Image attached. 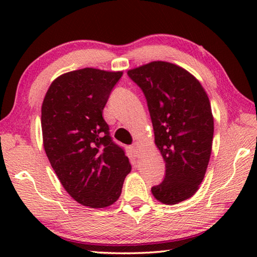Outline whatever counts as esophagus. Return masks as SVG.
Here are the masks:
<instances>
[{"label":"esophagus","instance_id":"34e87169","mask_svg":"<svg viewBox=\"0 0 257 257\" xmlns=\"http://www.w3.org/2000/svg\"><path fill=\"white\" fill-rule=\"evenodd\" d=\"M133 151H134V153H135V155H136V156L141 155V152H142L141 143H135V144L133 145Z\"/></svg>","mask_w":257,"mask_h":257}]
</instances>
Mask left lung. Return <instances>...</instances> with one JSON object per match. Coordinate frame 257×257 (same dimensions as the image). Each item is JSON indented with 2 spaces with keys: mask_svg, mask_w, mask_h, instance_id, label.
I'll return each mask as SVG.
<instances>
[{
  "mask_svg": "<svg viewBox=\"0 0 257 257\" xmlns=\"http://www.w3.org/2000/svg\"><path fill=\"white\" fill-rule=\"evenodd\" d=\"M145 94L155 145L165 162L162 184L152 194L173 205L196 193L212 152L214 119L205 89L186 69L153 61L128 70Z\"/></svg>",
  "mask_w": 257,
  "mask_h": 257,
  "instance_id": "1",
  "label": "left lung"
}]
</instances>
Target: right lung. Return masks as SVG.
Returning a JSON list of instances; mask_svg holds the SVG:
<instances>
[{
	"instance_id": "right-lung-1",
	"label": "right lung",
	"mask_w": 257,
	"mask_h": 257,
	"mask_svg": "<svg viewBox=\"0 0 257 257\" xmlns=\"http://www.w3.org/2000/svg\"><path fill=\"white\" fill-rule=\"evenodd\" d=\"M121 76L95 68L66 72L52 81L42 104L45 153L63 188L84 206L112 205L132 171L102 115Z\"/></svg>"
}]
</instances>
